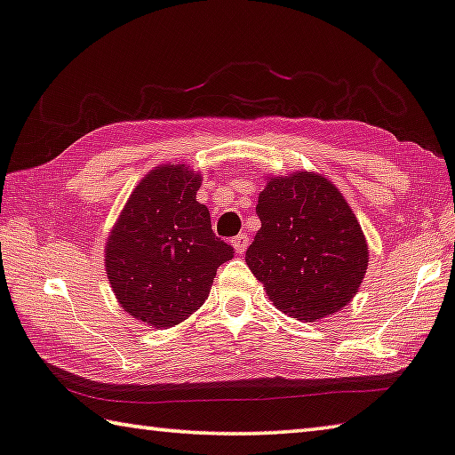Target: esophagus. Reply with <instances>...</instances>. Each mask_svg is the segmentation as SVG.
I'll return each instance as SVG.
<instances>
[{"label":"esophagus","instance_id":"obj_1","mask_svg":"<svg viewBox=\"0 0 455 455\" xmlns=\"http://www.w3.org/2000/svg\"><path fill=\"white\" fill-rule=\"evenodd\" d=\"M249 243H251V238H249V235H246V233L236 235L235 241H233V246H235L236 255H244L246 249H249Z\"/></svg>","mask_w":455,"mask_h":455}]
</instances>
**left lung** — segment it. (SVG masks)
<instances>
[{
	"label": "left lung",
	"instance_id": "8db88e82",
	"mask_svg": "<svg viewBox=\"0 0 455 455\" xmlns=\"http://www.w3.org/2000/svg\"><path fill=\"white\" fill-rule=\"evenodd\" d=\"M260 228L244 260L276 309L315 321L357 295L367 241L335 184L315 172L271 176L259 195Z\"/></svg>",
	"mask_w": 455,
	"mask_h": 455
}]
</instances>
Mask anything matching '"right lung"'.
I'll return each instance as SVG.
<instances>
[{
  "label": "right lung",
  "mask_w": 455,
  "mask_h": 455,
  "mask_svg": "<svg viewBox=\"0 0 455 455\" xmlns=\"http://www.w3.org/2000/svg\"><path fill=\"white\" fill-rule=\"evenodd\" d=\"M200 174L156 166L130 195L106 243V275L118 303L150 327H172L206 301L235 249L212 233L196 200Z\"/></svg>",
  "instance_id": "add662e5"
}]
</instances>
